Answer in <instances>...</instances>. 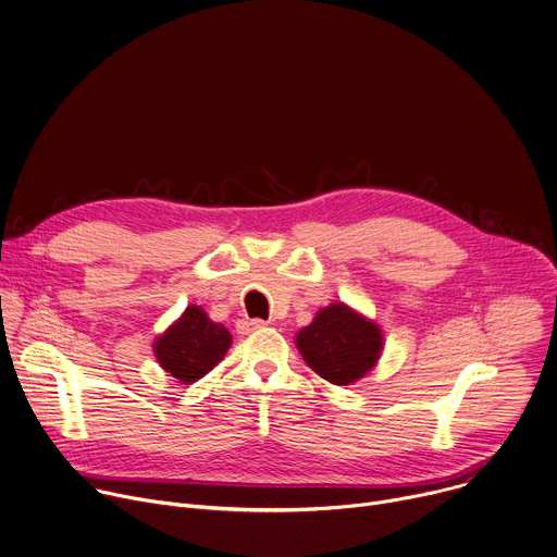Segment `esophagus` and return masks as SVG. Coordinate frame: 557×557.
Here are the masks:
<instances>
[{
	"label": "esophagus",
	"instance_id": "obj_1",
	"mask_svg": "<svg viewBox=\"0 0 557 557\" xmlns=\"http://www.w3.org/2000/svg\"><path fill=\"white\" fill-rule=\"evenodd\" d=\"M267 322L264 320H240L237 322V331H240L243 335H249V333H256L260 329H264Z\"/></svg>",
	"mask_w": 557,
	"mask_h": 557
}]
</instances>
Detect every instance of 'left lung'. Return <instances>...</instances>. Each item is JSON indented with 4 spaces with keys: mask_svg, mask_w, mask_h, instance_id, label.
<instances>
[{
    "mask_svg": "<svg viewBox=\"0 0 557 557\" xmlns=\"http://www.w3.org/2000/svg\"><path fill=\"white\" fill-rule=\"evenodd\" d=\"M308 368L333 385H352L381 359L383 331L363 312L344 301L317 310L312 322L295 335Z\"/></svg>",
    "mask_w": 557,
    "mask_h": 557,
    "instance_id": "1",
    "label": "left lung"
}]
</instances>
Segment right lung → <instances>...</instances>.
I'll list each match as a JSON object with an SVG mask.
<instances>
[{"mask_svg": "<svg viewBox=\"0 0 557 557\" xmlns=\"http://www.w3.org/2000/svg\"><path fill=\"white\" fill-rule=\"evenodd\" d=\"M231 333L202 306L189 304L178 320L153 342V357L165 372L189 385L211 372L226 355Z\"/></svg>", "mask_w": 557, "mask_h": 557, "instance_id": "obj_1", "label": "right lung"}]
</instances>
